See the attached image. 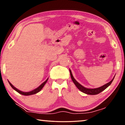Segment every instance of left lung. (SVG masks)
Listing matches in <instances>:
<instances>
[{
  "instance_id": "obj_1",
  "label": "left lung",
  "mask_w": 125,
  "mask_h": 125,
  "mask_svg": "<svg viewBox=\"0 0 125 125\" xmlns=\"http://www.w3.org/2000/svg\"><path fill=\"white\" fill-rule=\"evenodd\" d=\"M69 72H70L72 80H73V83H74L75 86H77L78 89L80 90L83 93H85V94H89V95H96V94H99V93H101V92H103V90H104L105 89H106L110 85L112 82H113L114 78H115V76H114L113 79H112L110 82H109V83H107V84H105V85L100 86V87L98 88H95V89H89V88H85L84 86H82L81 84H80L79 83H78L77 80L74 79V78L73 77L72 73V72L70 69H69Z\"/></svg>"
}]
</instances>
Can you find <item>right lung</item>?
<instances>
[{"label":"right lung","mask_w":125,"mask_h":125,"mask_svg":"<svg viewBox=\"0 0 125 125\" xmlns=\"http://www.w3.org/2000/svg\"><path fill=\"white\" fill-rule=\"evenodd\" d=\"M48 79V78H47V79L46 80V81L44 82L43 83H42L41 85H40L39 86V87L37 88L36 89H34V90L31 91V92H22V91L19 90V89H16L15 87V86L12 85V84H11V83H10L9 81H8V82H9V84L10 85V86H11V87L12 88V89H14L15 91H16V92L19 93V94H21V95H33V94H36V93H39L40 91L41 90L42 88H43L44 85H45V84L47 83Z\"/></svg>","instance_id":"obj_1"}]
</instances>
